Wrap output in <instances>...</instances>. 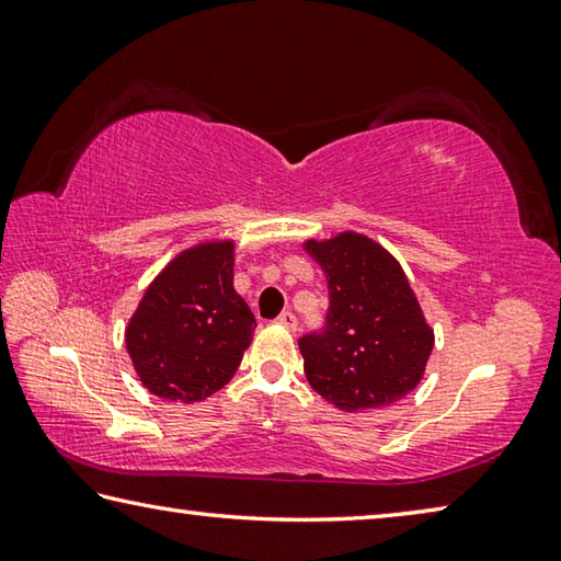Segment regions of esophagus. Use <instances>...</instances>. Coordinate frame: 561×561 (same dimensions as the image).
Returning a JSON list of instances; mask_svg holds the SVG:
<instances>
[{
    "instance_id": "obj_1",
    "label": "esophagus",
    "mask_w": 561,
    "mask_h": 561,
    "mask_svg": "<svg viewBox=\"0 0 561 561\" xmlns=\"http://www.w3.org/2000/svg\"><path fill=\"white\" fill-rule=\"evenodd\" d=\"M277 324H279V327H284V329L294 331V329H297V317H294L291 311H282V314L277 317Z\"/></svg>"
}]
</instances>
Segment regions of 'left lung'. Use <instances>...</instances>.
I'll use <instances>...</instances> for the list:
<instances>
[{"label": "left lung", "mask_w": 561, "mask_h": 561, "mask_svg": "<svg viewBox=\"0 0 561 561\" xmlns=\"http://www.w3.org/2000/svg\"><path fill=\"white\" fill-rule=\"evenodd\" d=\"M324 270V324L299 336L311 388L346 413L378 411L413 391L433 351V331L403 270L383 247L344 232L307 242Z\"/></svg>", "instance_id": "1"}]
</instances>
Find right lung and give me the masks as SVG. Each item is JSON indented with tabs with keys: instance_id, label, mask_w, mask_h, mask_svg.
<instances>
[{
	"instance_id": "obj_1",
	"label": "right lung",
	"mask_w": 561,
	"mask_h": 561,
	"mask_svg": "<svg viewBox=\"0 0 561 561\" xmlns=\"http://www.w3.org/2000/svg\"><path fill=\"white\" fill-rule=\"evenodd\" d=\"M232 244H201L175 257L133 314L126 346L153 396L195 403L230 381L257 327L232 287Z\"/></svg>"
}]
</instances>
